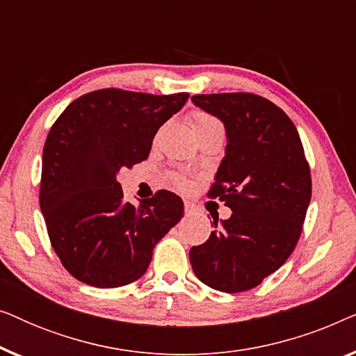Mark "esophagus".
<instances>
[{
	"mask_svg": "<svg viewBox=\"0 0 356 356\" xmlns=\"http://www.w3.org/2000/svg\"><path fill=\"white\" fill-rule=\"evenodd\" d=\"M184 213L186 216H194V213H197V207L193 202H184Z\"/></svg>",
	"mask_w": 356,
	"mask_h": 356,
	"instance_id": "1",
	"label": "esophagus"
}]
</instances>
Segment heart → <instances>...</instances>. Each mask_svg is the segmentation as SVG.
Returning a JSON list of instances; mask_svg holds the SVG:
<instances>
[{
  "label": "heart",
  "instance_id": "1",
  "mask_svg": "<svg viewBox=\"0 0 356 356\" xmlns=\"http://www.w3.org/2000/svg\"><path fill=\"white\" fill-rule=\"evenodd\" d=\"M191 128L194 131V134H196V138L204 133H211V131L223 133V126L220 121H218L216 116L206 113V111H194L191 115ZM172 183L175 188L179 189V191H188V189H191L193 186L191 179L184 177V175H173Z\"/></svg>",
  "mask_w": 356,
  "mask_h": 356
}]
</instances>
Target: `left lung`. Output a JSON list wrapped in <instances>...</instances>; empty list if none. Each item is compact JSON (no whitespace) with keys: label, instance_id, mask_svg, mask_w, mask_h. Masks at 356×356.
<instances>
[{"label":"left lung","instance_id":"obj_1","mask_svg":"<svg viewBox=\"0 0 356 356\" xmlns=\"http://www.w3.org/2000/svg\"><path fill=\"white\" fill-rule=\"evenodd\" d=\"M191 100L225 124V157L207 196L225 202L232 217L191 248L189 261L202 284L240 293L293 252L311 199L309 163L295 124L264 97L230 92Z\"/></svg>","mask_w":356,"mask_h":356}]
</instances>
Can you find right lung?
Wrapping results in <instances>:
<instances>
[{"mask_svg": "<svg viewBox=\"0 0 356 356\" xmlns=\"http://www.w3.org/2000/svg\"><path fill=\"white\" fill-rule=\"evenodd\" d=\"M188 97L100 89L71 102L53 123L40 209L53 250L74 279L97 289L138 280L155 245L181 220V197L167 189L139 206L124 202L118 173L149 157L155 133Z\"/></svg>", "mask_w": 356, "mask_h": 356, "instance_id": "add662e5", "label": "right lung"}]
</instances>
